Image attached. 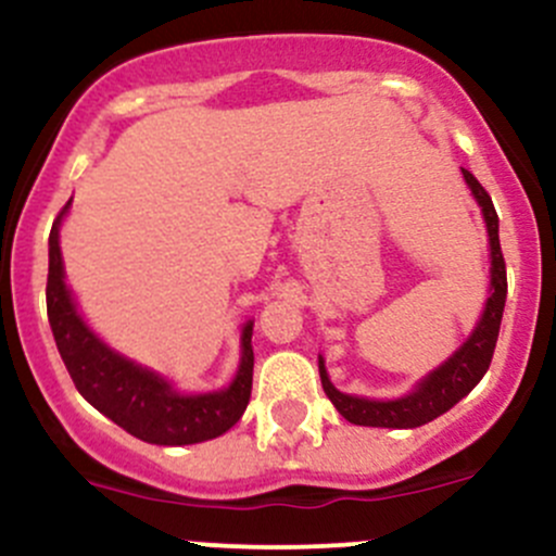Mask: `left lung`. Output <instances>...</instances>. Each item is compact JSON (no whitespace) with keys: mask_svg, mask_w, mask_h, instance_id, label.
<instances>
[{"mask_svg":"<svg viewBox=\"0 0 556 556\" xmlns=\"http://www.w3.org/2000/svg\"><path fill=\"white\" fill-rule=\"evenodd\" d=\"M463 179L468 185L470 195L479 204L481 217L486 226V244H490V299H486L484 312H481L479 323L470 330L468 339L446 357L441 366L425 374L412 390H406L397 397H366V395H350V392L336 390L325 368V357L319 355V379H323L325 395L330 397L339 414L350 419L352 425H363V428H392V430H408L419 428V425L433 422L435 417L446 414L454 403L463 401L476 384L484 379L486 368L492 363V352H495L497 333H501L503 309H506V263H503L501 252V233H497V212L492 206V199L486 190L481 188L479 179L468 169H463Z\"/></svg>","mask_w":556,"mask_h":556,"instance_id":"1","label":"left lung"}]
</instances>
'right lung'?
Here are the masks:
<instances>
[{
    "label": "right lung",
    "instance_id": "add662e5",
    "mask_svg": "<svg viewBox=\"0 0 556 556\" xmlns=\"http://www.w3.org/2000/svg\"><path fill=\"white\" fill-rule=\"evenodd\" d=\"M72 199L55 217L48 239V319L55 346L77 392L106 419L121 425L134 439L159 446H188L212 441L242 419L252 392V325L247 319L239 336V366L220 390L182 392L169 377L131 361L110 346L88 325L66 285L61 257V226Z\"/></svg>",
    "mask_w": 556,
    "mask_h": 556
}]
</instances>
